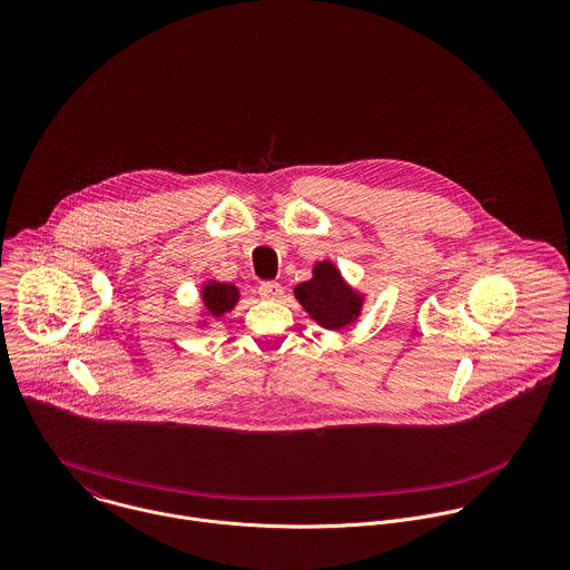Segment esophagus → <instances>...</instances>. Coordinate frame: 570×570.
Wrapping results in <instances>:
<instances>
[{"instance_id": "34e87169", "label": "esophagus", "mask_w": 570, "mask_h": 570, "mask_svg": "<svg viewBox=\"0 0 570 570\" xmlns=\"http://www.w3.org/2000/svg\"><path fill=\"white\" fill-rule=\"evenodd\" d=\"M258 296H261L263 301H276V298L283 296V287H281V283H272V281L261 283V285H258Z\"/></svg>"}]
</instances>
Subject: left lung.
<instances>
[{
    "mask_svg": "<svg viewBox=\"0 0 570 570\" xmlns=\"http://www.w3.org/2000/svg\"><path fill=\"white\" fill-rule=\"evenodd\" d=\"M305 312L325 328L351 325L362 309V296L353 292L340 276L337 267L328 261L316 263L314 278L294 289Z\"/></svg>",
    "mask_w": 570,
    "mask_h": 570,
    "instance_id": "1",
    "label": "left lung"
}]
</instances>
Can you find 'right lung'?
Listing matches in <instances>:
<instances>
[{
  "instance_id": "1",
  "label": "right lung",
  "mask_w": 570,
  "mask_h": 570,
  "mask_svg": "<svg viewBox=\"0 0 570 570\" xmlns=\"http://www.w3.org/2000/svg\"><path fill=\"white\" fill-rule=\"evenodd\" d=\"M202 301H204V307L217 318V316H224L226 312H230L237 301H239V289L230 283H206L204 289H202Z\"/></svg>"
}]
</instances>
